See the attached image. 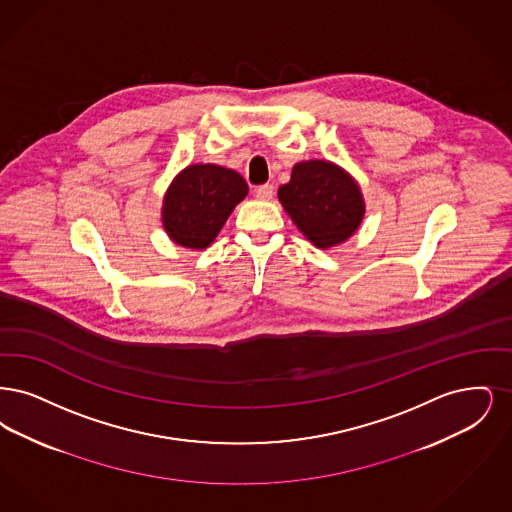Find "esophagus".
<instances>
[{
    "instance_id": "1",
    "label": "esophagus",
    "mask_w": 512,
    "mask_h": 512,
    "mask_svg": "<svg viewBox=\"0 0 512 512\" xmlns=\"http://www.w3.org/2000/svg\"><path fill=\"white\" fill-rule=\"evenodd\" d=\"M273 185H269V183H264V185H258L256 189H254V195H256V199L260 200H271L273 199Z\"/></svg>"
}]
</instances>
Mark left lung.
<instances>
[{
    "mask_svg": "<svg viewBox=\"0 0 512 512\" xmlns=\"http://www.w3.org/2000/svg\"><path fill=\"white\" fill-rule=\"evenodd\" d=\"M279 200L292 222L319 248L344 243L363 218L356 181L325 160H308L292 168Z\"/></svg>",
    "mask_w": 512,
    "mask_h": 512,
    "instance_id": "8db88e82",
    "label": "left lung"
}]
</instances>
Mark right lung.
<instances>
[{
	"label": "right lung",
	"instance_id": "1",
	"mask_svg": "<svg viewBox=\"0 0 512 512\" xmlns=\"http://www.w3.org/2000/svg\"><path fill=\"white\" fill-rule=\"evenodd\" d=\"M246 193L245 179L233 170L214 164L189 166L164 199L162 222L178 245L206 248Z\"/></svg>",
	"mask_w": 512,
	"mask_h": 512
}]
</instances>
